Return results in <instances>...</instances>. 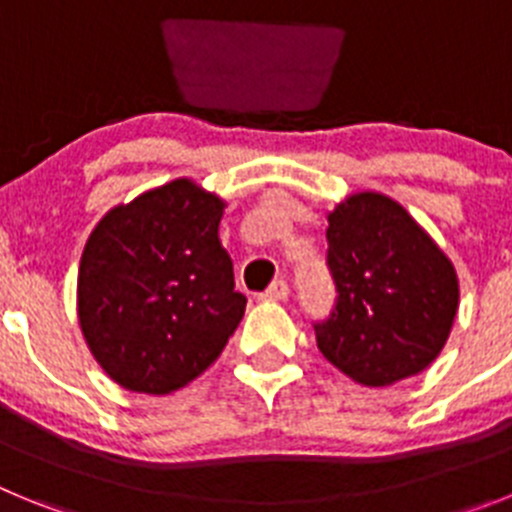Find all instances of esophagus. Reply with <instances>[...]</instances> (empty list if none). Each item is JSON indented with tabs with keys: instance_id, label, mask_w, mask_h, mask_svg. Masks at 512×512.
<instances>
[{
	"instance_id": "obj_1",
	"label": "esophagus",
	"mask_w": 512,
	"mask_h": 512,
	"mask_svg": "<svg viewBox=\"0 0 512 512\" xmlns=\"http://www.w3.org/2000/svg\"><path fill=\"white\" fill-rule=\"evenodd\" d=\"M287 295H289V284L284 282V279H277V282L271 284L264 295H261V300H264V302H282V300H287Z\"/></svg>"
}]
</instances>
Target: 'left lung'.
Here are the masks:
<instances>
[{
    "instance_id": "left-lung-1",
    "label": "left lung",
    "mask_w": 512,
    "mask_h": 512,
    "mask_svg": "<svg viewBox=\"0 0 512 512\" xmlns=\"http://www.w3.org/2000/svg\"><path fill=\"white\" fill-rule=\"evenodd\" d=\"M336 310L315 325L320 354L364 387L431 366L459 310L451 259L400 202L356 192L328 212Z\"/></svg>"
}]
</instances>
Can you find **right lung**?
Here are the masks:
<instances>
[{"label": "right lung", "instance_id": "right-lung-1", "mask_svg": "<svg viewBox=\"0 0 512 512\" xmlns=\"http://www.w3.org/2000/svg\"><path fill=\"white\" fill-rule=\"evenodd\" d=\"M225 200L174 179L112 207L81 253L76 315L107 377L169 395L223 354L241 323L233 261L220 243Z\"/></svg>", "mask_w": 512, "mask_h": 512}]
</instances>
